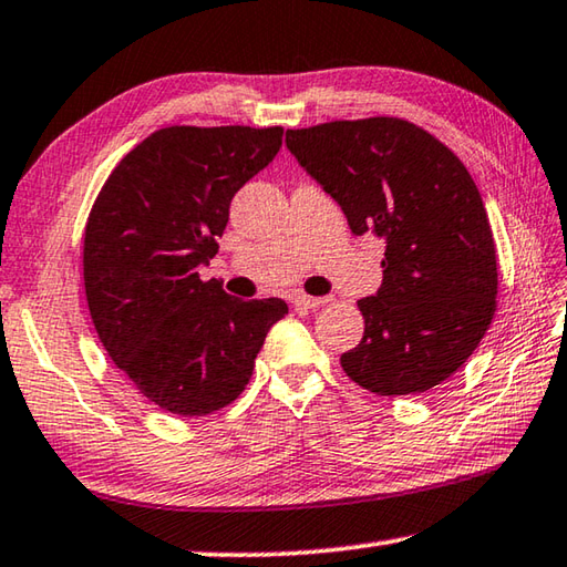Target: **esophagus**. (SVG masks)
I'll return each mask as SVG.
<instances>
[{
	"mask_svg": "<svg viewBox=\"0 0 567 567\" xmlns=\"http://www.w3.org/2000/svg\"><path fill=\"white\" fill-rule=\"evenodd\" d=\"M295 307L297 310H318V307L328 305L330 297H310V295H295Z\"/></svg>",
	"mask_w": 567,
	"mask_h": 567,
	"instance_id": "1",
	"label": "esophagus"
}]
</instances>
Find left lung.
<instances>
[{"mask_svg":"<svg viewBox=\"0 0 567 567\" xmlns=\"http://www.w3.org/2000/svg\"><path fill=\"white\" fill-rule=\"evenodd\" d=\"M285 142L352 235L385 243L382 285L358 302L364 334L342 370L378 395L433 390L463 368L495 312V243L473 177L443 142L398 117L287 130Z\"/></svg>","mask_w":567,"mask_h":567,"instance_id":"1","label":"left lung"}]
</instances>
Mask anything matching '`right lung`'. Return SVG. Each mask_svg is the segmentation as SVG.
<instances>
[{"instance_id": "right-lung-1", "label": "right lung", "mask_w": 567, "mask_h": 567, "mask_svg": "<svg viewBox=\"0 0 567 567\" xmlns=\"http://www.w3.org/2000/svg\"><path fill=\"white\" fill-rule=\"evenodd\" d=\"M282 147V127H165L104 182L84 229V292L114 364L162 410L203 417L237 400L280 297L243 302L199 280L235 192Z\"/></svg>"}]
</instances>
